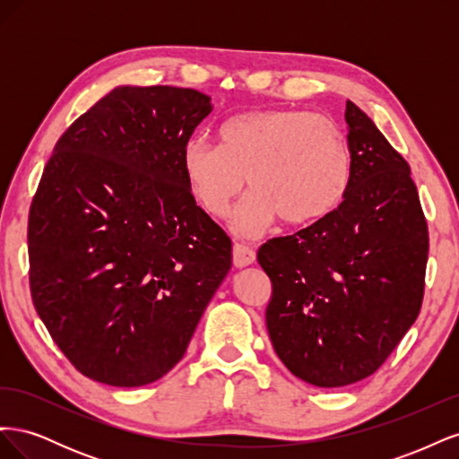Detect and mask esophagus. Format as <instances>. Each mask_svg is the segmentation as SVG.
I'll return each mask as SVG.
<instances>
[{
  "label": "esophagus",
  "mask_w": 459,
  "mask_h": 459,
  "mask_svg": "<svg viewBox=\"0 0 459 459\" xmlns=\"http://www.w3.org/2000/svg\"><path fill=\"white\" fill-rule=\"evenodd\" d=\"M256 260V253L251 247H247L243 243H235L233 245V264L238 268H245L248 264H253Z\"/></svg>",
  "instance_id": "obj_1"
}]
</instances>
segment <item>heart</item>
<instances>
[{
    "label": "heart",
    "instance_id": "obj_1",
    "mask_svg": "<svg viewBox=\"0 0 459 459\" xmlns=\"http://www.w3.org/2000/svg\"><path fill=\"white\" fill-rule=\"evenodd\" d=\"M182 169L193 199L216 220L230 216L247 179L253 193L238 224L258 235L277 218L304 226L329 214L349 187L351 151L337 124L322 115L255 108L221 124L218 145L189 140Z\"/></svg>",
    "mask_w": 459,
    "mask_h": 459
}]
</instances>
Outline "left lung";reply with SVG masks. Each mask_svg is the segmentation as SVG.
Returning <instances> with one entry per match:
<instances>
[{"label":"left lung","instance_id":"1","mask_svg":"<svg viewBox=\"0 0 459 459\" xmlns=\"http://www.w3.org/2000/svg\"><path fill=\"white\" fill-rule=\"evenodd\" d=\"M351 182L342 203L258 248L272 281L266 327L299 379L337 388L377 371L418 317L427 220L410 164L346 101Z\"/></svg>","mask_w":459,"mask_h":459}]
</instances>
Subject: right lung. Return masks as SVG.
Instances as JSON below:
<instances>
[{
  "label": "right lung",
  "instance_id": "right-lung-1",
  "mask_svg": "<svg viewBox=\"0 0 459 459\" xmlns=\"http://www.w3.org/2000/svg\"><path fill=\"white\" fill-rule=\"evenodd\" d=\"M211 97L120 86L59 137L29 216L30 293L86 377L160 379L231 268V239L197 206L182 151Z\"/></svg>",
  "mask_w": 459,
  "mask_h": 459
}]
</instances>
